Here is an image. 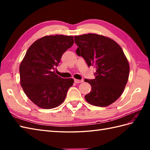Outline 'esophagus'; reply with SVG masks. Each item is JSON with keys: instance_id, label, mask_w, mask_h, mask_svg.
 Masks as SVG:
<instances>
[{"instance_id": "obj_1", "label": "esophagus", "mask_w": 150, "mask_h": 150, "mask_svg": "<svg viewBox=\"0 0 150 150\" xmlns=\"http://www.w3.org/2000/svg\"><path fill=\"white\" fill-rule=\"evenodd\" d=\"M74 82H75V83H81V82H83V80H82V79H81V80H79V79H74Z\"/></svg>"}]
</instances>
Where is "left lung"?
I'll return each instance as SVG.
<instances>
[{
  "label": "left lung",
  "mask_w": 150,
  "mask_h": 150,
  "mask_svg": "<svg viewBox=\"0 0 150 150\" xmlns=\"http://www.w3.org/2000/svg\"><path fill=\"white\" fill-rule=\"evenodd\" d=\"M76 53L88 66H94V79H85L91 90L85 99L91 105L108 106L123 93L128 80L129 66L122 49L110 38L88 33L75 36Z\"/></svg>",
  "instance_id": "obj_1"
}]
</instances>
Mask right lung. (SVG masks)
<instances>
[{
  "label": "right lung",
  "instance_id": "1",
  "mask_svg": "<svg viewBox=\"0 0 150 150\" xmlns=\"http://www.w3.org/2000/svg\"><path fill=\"white\" fill-rule=\"evenodd\" d=\"M72 36H45L31 44L21 63V84L27 97L39 107L51 109L63 103L73 79L56 75L62 55L71 47Z\"/></svg>",
  "mask_w": 150,
  "mask_h": 150
}]
</instances>
